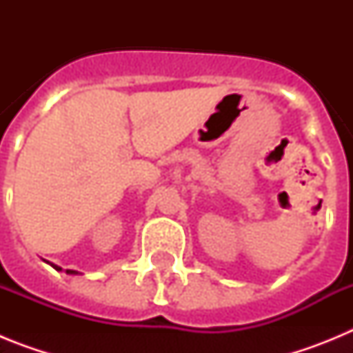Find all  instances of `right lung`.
Masks as SVG:
<instances>
[{
    "label": "right lung",
    "instance_id": "obj_1",
    "mask_svg": "<svg viewBox=\"0 0 353 353\" xmlns=\"http://www.w3.org/2000/svg\"><path fill=\"white\" fill-rule=\"evenodd\" d=\"M52 267H54V269H56V270H61V269H60V267H56V265H52ZM67 274H76V272H74V270H67Z\"/></svg>",
    "mask_w": 353,
    "mask_h": 353
}]
</instances>
